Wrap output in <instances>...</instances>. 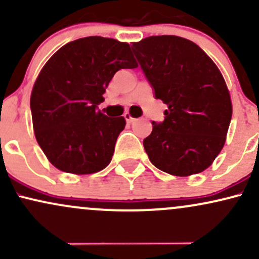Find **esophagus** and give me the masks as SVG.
<instances>
[{"label": "esophagus", "mask_w": 259, "mask_h": 259, "mask_svg": "<svg viewBox=\"0 0 259 259\" xmlns=\"http://www.w3.org/2000/svg\"><path fill=\"white\" fill-rule=\"evenodd\" d=\"M124 118H125L127 124H132L134 123V120H135V118H134L130 113H124Z\"/></svg>", "instance_id": "34e87169"}]
</instances>
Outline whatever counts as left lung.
I'll list each match as a JSON object with an SVG mask.
<instances>
[{"mask_svg": "<svg viewBox=\"0 0 259 259\" xmlns=\"http://www.w3.org/2000/svg\"><path fill=\"white\" fill-rule=\"evenodd\" d=\"M154 91L168 106L144 147L156 168L177 177L203 171L225 144L233 107L221 70L192 41L150 36L132 46Z\"/></svg>", "mask_w": 259, "mask_h": 259, "instance_id": "obj_1", "label": "left lung"}]
</instances>
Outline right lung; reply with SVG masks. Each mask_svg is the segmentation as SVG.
I'll use <instances>...</instances> for the list:
<instances>
[{
	"instance_id": "1",
	"label": "right lung",
	"mask_w": 259,
	"mask_h": 259,
	"mask_svg": "<svg viewBox=\"0 0 259 259\" xmlns=\"http://www.w3.org/2000/svg\"><path fill=\"white\" fill-rule=\"evenodd\" d=\"M138 67L129 44L89 36L64 45L47 61L31 91L35 138L59 170L92 174L112 160L124 117L97 109L113 75Z\"/></svg>"
}]
</instances>
